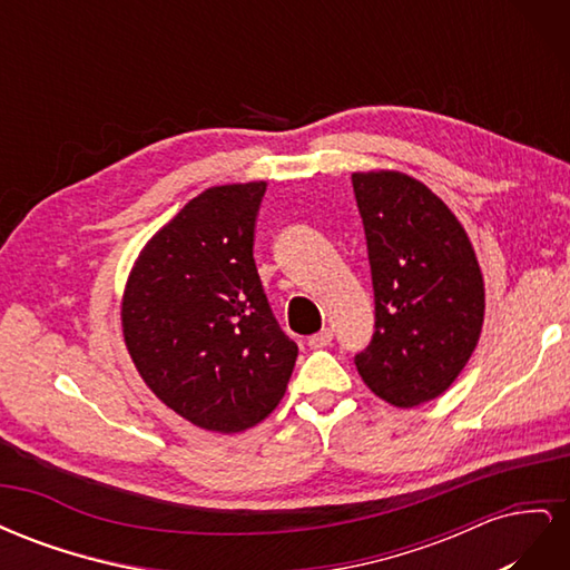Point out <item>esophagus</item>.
<instances>
[{
    "label": "esophagus",
    "instance_id": "esophagus-1",
    "mask_svg": "<svg viewBox=\"0 0 570 570\" xmlns=\"http://www.w3.org/2000/svg\"><path fill=\"white\" fill-rule=\"evenodd\" d=\"M331 342H333V331H331V327H323L321 333L308 337L306 344H308V347H312V350H323V347H327V344H331Z\"/></svg>",
    "mask_w": 570,
    "mask_h": 570
}]
</instances>
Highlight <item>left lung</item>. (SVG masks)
<instances>
[{
	"label": "left lung",
	"mask_w": 570,
	"mask_h": 570,
	"mask_svg": "<svg viewBox=\"0 0 570 570\" xmlns=\"http://www.w3.org/2000/svg\"><path fill=\"white\" fill-rule=\"evenodd\" d=\"M352 185L375 295V333L354 364L381 400L419 406L469 364L485 316L482 273L461 223L423 183L368 170Z\"/></svg>",
	"instance_id": "obj_1"
}]
</instances>
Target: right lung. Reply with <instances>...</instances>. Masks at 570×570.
<instances>
[{
	"label": "right lung",
	"instance_id": "add662e5",
	"mask_svg": "<svg viewBox=\"0 0 570 570\" xmlns=\"http://www.w3.org/2000/svg\"><path fill=\"white\" fill-rule=\"evenodd\" d=\"M266 183L218 185L154 235L124 295L126 347L159 400L214 433H243L278 406L297 344L254 264Z\"/></svg>",
	"mask_w": 570,
	"mask_h": 570
}]
</instances>
